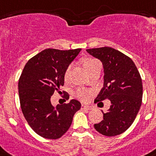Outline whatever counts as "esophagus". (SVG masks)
<instances>
[{"mask_svg":"<svg viewBox=\"0 0 156 156\" xmlns=\"http://www.w3.org/2000/svg\"><path fill=\"white\" fill-rule=\"evenodd\" d=\"M82 109L85 110H93V108L90 105H86V104H82Z\"/></svg>","mask_w":156,"mask_h":156,"instance_id":"esophagus-1","label":"esophagus"}]
</instances>
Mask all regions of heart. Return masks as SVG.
<instances>
[{
	"instance_id": "heart-1",
	"label": "heart",
	"mask_w": 156,
	"mask_h": 156,
	"mask_svg": "<svg viewBox=\"0 0 156 156\" xmlns=\"http://www.w3.org/2000/svg\"><path fill=\"white\" fill-rule=\"evenodd\" d=\"M99 63V61L97 59H92V58H88L86 59L85 61H84V67H86V70L89 71L92 67L94 66L96 63ZM71 65H70L67 68L66 71H65L64 74V78L65 80H67L69 78V75H70V70H71ZM92 95V92L89 91V90H87L86 89H78L76 92V96L78 98H79L80 100H82V101H88L90 97H91Z\"/></svg>"
}]
</instances>
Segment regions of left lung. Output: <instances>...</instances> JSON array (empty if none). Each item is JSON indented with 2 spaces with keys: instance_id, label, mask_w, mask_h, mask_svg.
Masks as SVG:
<instances>
[{
  "instance_id": "left-lung-1",
  "label": "left lung",
  "mask_w": 156,
  "mask_h": 156,
  "mask_svg": "<svg viewBox=\"0 0 156 156\" xmlns=\"http://www.w3.org/2000/svg\"><path fill=\"white\" fill-rule=\"evenodd\" d=\"M87 52L102 62L104 87L95 100L111 101L104 119L94 124L96 130L107 136L125 132L133 124L140 110L143 86L140 73L130 58L111 47L86 49Z\"/></svg>"
}]
</instances>
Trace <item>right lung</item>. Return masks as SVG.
Masks as SVG:
<instances>
[{
    "label": "right lung",
    "mask_w": 156,
    "mask_h": 156,
    "mask_svg": "<svg viewBox=\"0 0 156 156\" xmlns=\"http://www.w3.org/2000/svg\"><path fill=\"white\" fill-rule=\"evenodd\" d=\"M81 50L47 48L24 67L18 84L20 106L29 126L39 136L50 140L61 137L81 108V103L74 99L55 107L51 104L54 92L64 85L65 71ZM64 98L69 99L67 92Z\"/></svg>",
    "instance_id": "1"
}]
</instances>
